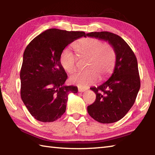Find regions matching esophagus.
<instances>
[{
  "mask_svg": "<svg viewBox=\"0 0 155 155\" xmlns=\"http://www.w3.org/2000/svg\"><path fill=\"white\" fill-rule=\"evenodd\" d=\"M78 91H79V92H83V91H85L86 90L85 89H84V88H81V87H78Z\"/></svg>",
  "mask_w": 155,
  "mask_h": 155,
  "instance_id": "34e87169",
  "label": "esophagus"
}]
</instances>
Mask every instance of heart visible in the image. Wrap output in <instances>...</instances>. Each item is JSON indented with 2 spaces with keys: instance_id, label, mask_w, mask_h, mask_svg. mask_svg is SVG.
<instances>
[{
  "instance_id": "1",
  "label": "heart",
  "mask_w": 155,
  "mask_h": 155,
  "mask_svg": "<svg viewBox=\"0 0 155 155\" xmlns=\"http://www.w3.org/2000/svg\"><path fill=\"white\" fill-rule=\"evenodd\" d=\"M73 48L79 58H88L86 71L78 72L70 77V83L81 87L95 83L97 78L103 80L114 70L116 52L114 47L103 40L94 38H85L73 44ZM60 64L65 71L74 72L77 69V57L68 49L62 51Z\"/></svg>"
}]
</instances>
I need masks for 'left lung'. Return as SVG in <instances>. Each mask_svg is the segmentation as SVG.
<instances>
[{"instance_id":"1","label":"left lung","mask_w":155,"mask_h":155,"mask_svg":"<svg viewBox=\"0 0 155 155\" xmlns=\"http://www.w3.org/2000/svg\"><path fill=\"white\" fill-rule=\"evenodd\" d=\"M86 35L108 41L116 52L114 72L106 82L90 89L96 98L87 107L93 119L103 124L121 120L135 103L140 88L137 58L128 44L119 35L107 31L91 32Z\"/></svg>"}]
</instances>
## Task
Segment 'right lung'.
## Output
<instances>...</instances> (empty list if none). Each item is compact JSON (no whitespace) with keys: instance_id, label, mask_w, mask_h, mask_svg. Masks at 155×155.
Returning <instances> with one entry per match:
<instances>
[{"instance_id":"add662e5","label":"right lung","mask_w":155,"mask_h":155,"mask_svg":"<svg viewBox=\"0 0 155 155\" xmlns=\"http://www.w3.org/2000/svg\"><path fill=\"white\" fill-rule=\"evenodd\" d=\"M83 36H86L83 31L51 28L26 47L20 73V96L37 120L52 122L60 118L65 111L68 94L77 93V87L64 85L68 75L59 58L68 44Z\"/></svg>"}]
</instances>
